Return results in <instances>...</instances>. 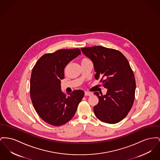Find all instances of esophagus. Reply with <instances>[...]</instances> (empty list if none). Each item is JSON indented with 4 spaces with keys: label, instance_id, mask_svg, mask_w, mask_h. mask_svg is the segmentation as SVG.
<instances>
[{
    "label": "esophagus",
    "instance_id": "esophagus-1",
    "mask_svg": "<svg viewBox=\"0 0 160 160\" xmlns=\"http://www.w3.org/2000/svg\"><path fill=\"white\" fill-rule=\"evenodd\" d=\"M85 95L86 96H91V95H93V93L90 92H88V91H85Z\"/></svg>",
    "mask_w": 160,
    "mask_h": 160
}]
</instances>
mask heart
<instances>
[{
    "label": "heart",
    "instance_id": "obj_1",
    "mask_svg": "<svg viewBox=\"0 0 160 160\" xmlns=\"http://www.w3.org/2000/svg\"><path fill=\"white\" fill-rule=\"evenodd\" d=\"M88 60V59H84V60Z\"/></svg>",
    "mask_w": 160,
    "mask_h": 160
}]
</instances>
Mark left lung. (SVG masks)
<instances>
[{
  "label": "left lung",
  "mask_w": 160,
  "mask_h": 160,
  "mask_svg": "<svg viewBox=\"0 0 160 160\" xmlns=\"http://www.w3.org/2000/svg\"><path fill=\"white\" fill-rule=\"evenodd\" d=\"M81 50L93 63L95 78L101 79L108 89L104 95L94 92L99 99L94 107L95 116L103 122H120L130 111L135 98V80L128 60L120 51L101 46Z\"/></svg>",
  "instance_id": "8db88e82"
}]
</instances>
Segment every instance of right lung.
<instances>
[{
  "label": "right lung",
  "instance_id": "1",
  "mask_svg": "<svg viewBox=\"0 0 160 160\" xmlns=\"http://www.w3.org/2000/svg\"><path fill=\"white\" fill-rule=\"evenodd\" d=\"M80 54L79 49H60L42 56L32 69L31 99L38 115L49 124L59 126L69 122L84 97L82 90L65 94L61 89L65 66Z\"/></svg>",
  "mask_w": 160,
  "mask_h": 160
}]
</instances>
